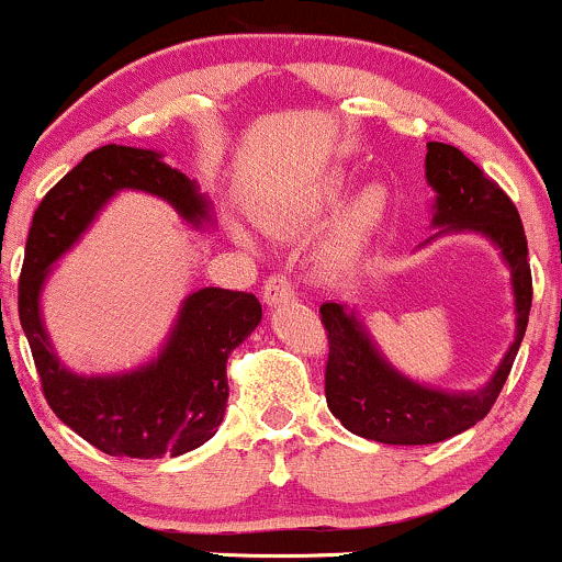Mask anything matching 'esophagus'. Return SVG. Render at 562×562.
<instances>
[{"label": "esophagus", "mask_w": 562, "mask_h": 562, "mask_svg": "<svg viewBox=\"0 0 562 562\" xmlns=\"http://www.w3.org/2000/svg\"><path fill=\"white\" fill-rule=\"evenodd\" d=\"M261 293H263V301H267L269 306H280V304H285V301L295 299L293 282L288 280L285 274H271L269 280L263 282Z\"/></svg>", "instance_id": "34e87169"}]
</instances>
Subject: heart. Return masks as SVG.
Returning <instances> with one entry per match:
<instances>
[{
	"label": "heart",
	"mask_w": 562,
	"mask_h": 562,
	"mask_svg": "<svg viewBox=\"0 0 562 562\" xmlns=\"http://www.w3.org/2000/svg\"><path fill=\"white\" fill-rule=\"evenodd\" d=\"M351 183H355L351 170L333 168L314 183L304 200L277 211L271 224H312V221H319L323 215H328L333 207L341 205V200L347 196ZM386 215H390V191H386L384 183H373V187H368L362 194H357L355 200L349 202L347 211L341 213V218H338L336 229H333V256H357V252L371 243V237L379 232V226L384 224Z\"/></svg>",
	"instance_id": "obj_1"
}]
</instances>
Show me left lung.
Returning <instances> with one entry per match:
<instances>
[{
  "mask_svg": "<svg viewBox=\"0 0 562 562\" xmlns=\"http://www.w3.org/2000/svg\"><path fill=\"white\" fill-rule=\"evenodd\" d=\"M424 168L437 191L431 218L442 226L437 234L477 232L502 250L515 293V341L483 390L442 392L394 371L347 306L333 301L319 306L330 344L325 366L328 408L351 435L386 446H431L488 416L526 336L533 299L528 243L515 202L456 146L429 140Z\"/></svg>",
  "mask_w": 562,
  "mask_h": 562,
  "instance_id": "8db88e82",
  "label": "left lung"
}]
</instances>
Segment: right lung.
Here are the masks:
<instances>
[{
    "mask_svg": "<svg viewBox=\"0 0 562 562\" xmlns=\"http://www.w3.org/2000/svg\"><path fill=\"white\" fill-rule=\"evenodd\" d=\"M122 189L170 202L194 226L211 221L207 196L189 176L165 165L159 151L109 144L85 154L36 207L18 282V314L47 405L66 427L109 456H181L218 429L229 400L226 360L261 323V304L252 293L202 288L183 301L168 341L151 362L114 375L69 371L42 323V285L53 263Z\"/></svg>",
    "mask_w": 562,
    "mask_h": 562,
    "instance_id": "add662e5",
    "label": "right lung"
}]
</instances>
